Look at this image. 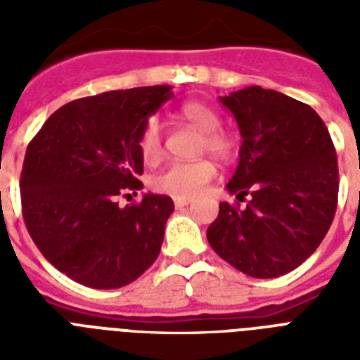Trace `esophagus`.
<instances>
[{"instance_id": "1", "label": "esophagus", "mask_w": 360, "mask_h": 360, "mask_svg": "<svg viewBox=\"0 0 360 360\" xmlns=\"http://www.w3.org/2000/svg\"><path fill=\"white\" fill-rule=\"evenodd\" d=\"M192 200L191 198H175L174 203H175V207H185V205H188Z\"/></svg>"}]
</instances>
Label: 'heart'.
<instances>
[{"mask_svg": "<svg viewBox=\"0 0 360 360\" xmlns=\"http://www.w3.org/2000/svg\"><path fill=\"white\" fill-rule=\"evenodd\" d=\"M177 115L181 121L203 132L200 151L211 153L213 157L222 160L233 155L236 143L224 130H220L222 120L209 104L191 101L177 110ZM138 147L141 158L147 164L155 162L162 155V130L155 117H149L143 124ZM214 177H217V166L207 158H200L194 162H172L153 177V188L166 196L192 198L200 194Z\"/></svg>", "mask_w": 360, "mask_h": 360, "instance_id": "heart-1", "label": "heart"}]
</instances>
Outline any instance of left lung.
<instances>
[{
  "label": "left lung",
  "mask_w": 360,
  "mask_h": 360,
  "mask_svg": "<svg viewBox=\"0 0 360 360\" xmlns=\"http://www.w3.org/2000/svg\"><path fill=\"white\" fill-rule=\"evenodd\" d=\"M239 124V166L207 240L254 278L299 267L327 236L338 203V160L323 120L284 93L250 86L220 97ZM246 195H250L245 200Z\"/></svg>",
  "instance_id": "left-lung-1"
}]
</instances>
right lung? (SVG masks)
I'll list each match as a JSON object with an SVG mask.
<instances>
[{
	"instance_id": "1",
	"label": "right lung",
	"mask_w": 360,
	"mask_h": 360,
	"mask_svg": "<svg viewBox=\"0 0 360 360\" xmlns=\"http://www.w3.org/2000/svg\"><path fill=\"white\" fill-rule=\"evenodd\" d=\"M169 86L84 97L56 110L25 151L20 196L25 228L41 254L75 282L114 290L134 282L158 257L169 196L140 191V132Z\"/></svg>"
}]
</instances>
